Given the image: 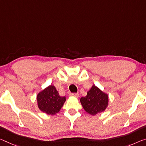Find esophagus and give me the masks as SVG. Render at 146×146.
Returning <instances> with one entry per match:
<instances>
[{"mask_svg":"<svg viewBox=\"0 0 146 146\" xmlns=\"http://www.w3.org/2000/svg\"><path fill=\"white\" fill-rule=\"evenodd\" d=\"M69 96L75 97V98H78V96H79V94H77V93H71V94H69Z\"/></svg>","mask_w":146,"mask_h":146,"instance_id":"1","label":"esophagus"}]
</instances>
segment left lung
Listing matches in <instances>:
<instances>
[{"label": "left lung", "instance_id": "obj_1", "mask_svg": "<svg viewBox=\"0 0 146 146\" xmlns=\"http://www.w3.org/2000/svg\"><path fill=\"white\" fill-rule=\"evenodd\" d=\"M80 101L86 112L94 115L106 109L108 103V97L107 94L94 85L88 92L86 96L82 97Z\"/></svg>", "mask_w": 146, "mask_h": 146}]
</instances>
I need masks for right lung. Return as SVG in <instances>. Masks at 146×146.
<instances>
[{"label": "right lung", "mask_w": 146, "mask_h": 146, "mask_svg": "<svg viewBox=\"0 0 146 146\" xmlns=\"http://www.w3.org/2000/svg\"><path fill=\"white\" fill-rule=\"evenodd\" d=\"M66 100V98L60 96L56 88L52 85L46 88L37 96L40 110L48 115H54L58 112Z\"/></svg>", "instance_id": "1"}]
</instances>
